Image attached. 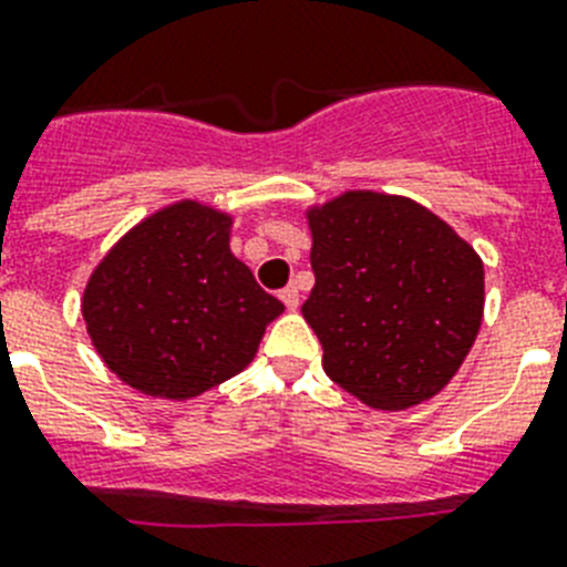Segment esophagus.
<instances>
[{"label":"esophagus","instance_id":"obj_1","mask_svg":"<svg viewBox=\"0 0 567 567\" xmlns=\"http://www.w3.org/2000/svg\"><path fill=\"white\" fill-rule=\"evenodd\" d=\"M279 299H282L285 306L291 308V311H297V308H299V291H297V285H288V288H282V291H279Z\"/></svg>","mask_w":567,"mask_h":567}]
</instances>
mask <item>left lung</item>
<instances>
[{"label": "left lung", "mask_w": 567, "mask_h": 567, "mask_svg": "<svg viewBox=\"0 0 567 567\" xmlns=\"http://www.w3.org/2000/svg\"><path fill=\"white\" fill-rule=\"evenodd\" d=\"M322 369L372 409L401 412L455 378L484 320V261L406 195L346 189L306 207Z\"/></svg>", "instance_id": "1"}]
</instances>
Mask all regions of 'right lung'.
I'll list each match as a JSON object with an SVG mask.
<instances>
[{"label": "right lung", "mask_w": 567, "mask_h": 567, "mask_svg": "<svg viewBox=\"0 0 567 567\" xmlns=\"http://www.w3.org/2000/svg\"><path fill=\"white\" fill-rule=\"evenodd\" d=\"M233 216L181 198L94 265L80 311L94 351L146 398L189 401L245 372L285 306L230 250Z\"/></svg>", "instance_id": "obj_1"}]
</instances>
